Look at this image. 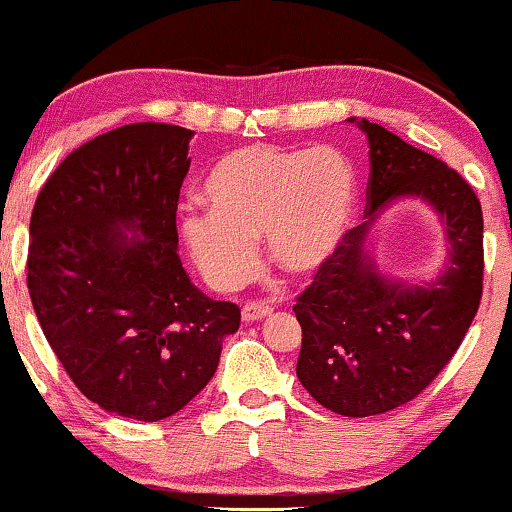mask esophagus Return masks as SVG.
<instances>
[{
	"mask_svg": "<svg viewBox=\"0 0 512 512\" xmlns=\"http://www.w3.org/2000/svg\"><path fill=\"white\" fill-rule=\"evenodd\" d=\"M271 314V307L264 302H248L243 307V321L252 323V321H262L264 316Z\"/></svg>",
	"mask_w": 512,
	"mask_h": 512,
	"instance_id": "34e87169",
	"label": "esophagus"
}]
</instances>
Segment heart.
<instances>
[{"mask_svg": "<svg viewBox=\"0 0 512 512\" xmlns=\"http://www.w3.org/2000/svg\"><path fill=\"white\" fill-rule=\"evenodd\" d=\"M210 212H186L179 234L215 288L248 281L264 236L269 260L312 274L331 260L354 208V172L338 148L243 146L222 155L203 184Z\"/></svg>", "mask_w": 512, "mask_h": 512, "instance_id": "1", "label": "heart"}]
</instances>
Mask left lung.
Here are the masks:
<instances>
[{
    "label": "left lung",
    "mask_w": 512,
    "mask_h": 512,
    "mask_svg": "<svg viewBox=\"0 0 512 512\" xmlns=\"http://www.w3.org/2000/svg\"><path fill=\"white\" fill-rule=\"evenodd\" d=\"M371 174L366 222L342 236L293 312L302 326L297 378L328 411L378 416L406 404L449 364L482 300V205L461 174L366 118ZM397 197L425 199L443 217L450 257L437 282L406 287L379 274L367 231Z\"/></svg>",
    "instance_id": "8db88e82"
}]
</instances>
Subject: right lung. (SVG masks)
Segmentation results:
<instances>
[{"label": "right lung", "mask_w": 512, "mask_h": 512, "mask_svg": "<svg viewBox=\"0 0 512 512\" xmlns=\"http://www.w3.org/2000/svg\"><path fill=\"white\" fill-rule=\"evenodd\" d=\"M191 137L165 122L111 129L51 172L30 217L44 338L84 397L144 423L184 409L241 326L238 304L200 293L179 260Z\"/></svg>", "instance_id": "add662e5"}]
</instances>
